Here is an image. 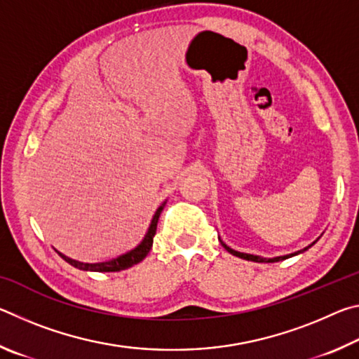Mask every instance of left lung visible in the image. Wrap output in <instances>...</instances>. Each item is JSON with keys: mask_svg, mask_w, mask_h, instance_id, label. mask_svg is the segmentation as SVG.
I'll return each instance as SVG.
<instances>
[{"mask_svg": "<svg viewBox=\"0 0 359 359\" xmlns=\"http://www.w3.org/2000/svg\"><path fill=\"white\" fill-rule=\"evenodd\" d=\"M220 244L226 248V250L231 253V255H234V257H239V258H242V259H248V261H255V263H277V261H282V259H287V258H291V257H294V255H299V253H302V252H306L309 247H312L313 244H311L309 247H306V248H302V250H299V252H294V253H290V255H285V257H276V258H263V257H257V255H250V253H242V252H236V250H233V248H229L226 244H223V242L220 241Z\"/></svg>", "mask_w": 359, "mask_h": 359, "instance_id": "obj_1", "label": "left lung"}]
</instances>
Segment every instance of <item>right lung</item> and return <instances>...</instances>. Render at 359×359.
Here are the masks:
<instances>
[{
  "instance_id": "right-lung-1",
  "label": "right lung",
  "mask_w": 359,
  "mask_h": 359,
  "mask_svg": "<svg viewBox=\"0 0 359 359\" xmlns=\"http://www.w3.org/2000/svg\"><path fill=\"white\" fill-rule=\"evenodd\" d=\"M166 203H163L160 208L156 209L154 218H151V223L149 226L147 234H145V238L142 239L141 244H139L136 248H133V250L126 252L123 255H120V257L114 258V259H109L104 261V263H81V261H76L69 257H66V255L57 252L60 257H62L66 263H69L71 266L77 267V269H82V271H93V272H117V271H123V269H128V267L135 266L137 263H141V261L147 257V253L150 252L151 244H154V236L156 233V224H158V218L161 215V210L165 208Z\"/></svg>"
}]
</instances>
